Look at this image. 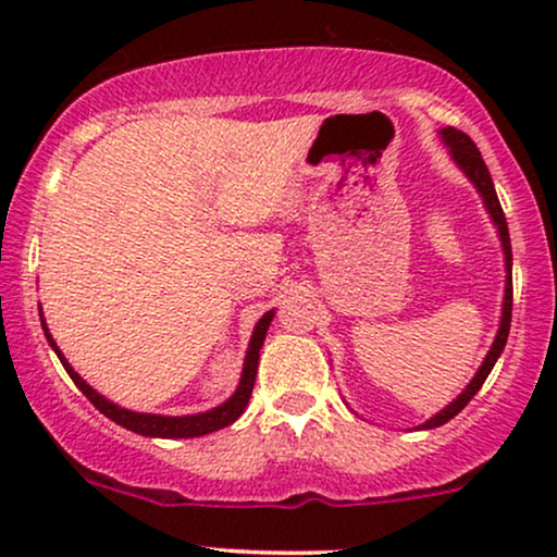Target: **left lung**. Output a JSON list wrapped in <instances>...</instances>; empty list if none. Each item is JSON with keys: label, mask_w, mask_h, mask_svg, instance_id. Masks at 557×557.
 I'll return each instance as SVG.
<instances>
[{"label": "left lung", "mask_w": 557, "mask_h": 557, "mask_svg": "<svg viewBox=\"0 0 557 557\" xmlns=\"http://www.w3.org/2000/svg\"><path fill=\"white\" fill-rule=\"evenodd\" d=\"M443 140L447 146H450V154L453 159L458 162V168H461L466 175H469V181L476 185V190L482 194L484 203H487L492 220H495L497 225V233H500V240H503V251H505V270H508V280H505V300H503V319H500V330H497V337L495 343H492L487 359H484L482 367H479V372L474 380H471V385L463 389L461 395H458L456 400L450 403V406L445 408V411H440L437 417L426 421V424H421L424 430H432V426H443L445 421H450L456 413H461L466 406H469V400L474 398L479 393V387L484 385V380H487V374L492 372V367H495L497 356L503 354L505 348V341H508V332H510V311H513V277H510V267H513V257H510V235H508V222H505V214H503V207L500 201H497V194H495V185H492V177H490V170L487 164H484L482 154H479L476 144L466 136L463 131H458V127H445L443 131Z\"/></svg>", "instance_id": "1"}]
</instances>
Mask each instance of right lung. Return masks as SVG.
I'll list each match as a JSON object with an SVG mask.
<instances>
[{"label": "right lung", "mask_w": 557, "mask_h": 557, "mask_svg": "<svg viewBox=\"0 0 557 557\" xmlns=\"http://www.w3.org/2000/svg\"><path fill=\"white\" fill-rule=\"evenodd\" d=\"M274 311H267L264 317L259 319L257 330H253V337H251V345H248V354H246V363H243V376H240V385L235 389V395L230 398L227 403H222V406L212 408V411L207 413H196V417H157V413H136V411H125V408L114 406L104 398V395L96 393L94 387H88L86 382H83V376H78L73 367L65 361V356L60 354V348H57V343L52 341V335H49L47 324H44L41 319V327H44V335H47L49 345L54 348V354L60 356L62 367L67 369L70 380L78 385V389L83 395H86L88 400L94 403L96 408H99L101 413H104L107 419H112L114 424L125 426V430L136 432V434H144V437H201V434H209V432H216L222 430V426L233 424L235 419L240 417L243 411H246L248 406V398H251V389H253V382H257V369H259V348L261 343H264V335H267V327H270Z\"/></svg>", "instance_id": "obj_1"}]
</instances>
